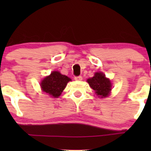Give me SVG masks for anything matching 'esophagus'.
Masks as SVG:
<instances>
[{
  "label": "esophagus",
  "mask_w": 151,
  "mask_h": 151,
  "mask_svg": "<svg viewBox=\"0 0 151 151\" xmlns=\"http://www.w3.org/2000/svg\"><path fill=\"white\" fill-rule=\"evenodd\" d=\"M74 80H77V81H81V80H83V77H82V76H77V77H74Z\"/></svg>",
  "instance_id": "obj_1"
}]
</instances>
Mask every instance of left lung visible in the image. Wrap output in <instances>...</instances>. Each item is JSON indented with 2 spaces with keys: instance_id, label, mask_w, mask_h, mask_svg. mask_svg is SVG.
I'll return each mask as SVG.
<instances>
[{
  "instance_id": "1",
  "label": "left lung",
  "mask_w": 151,
  "mask_h": 151,
  "mask_svg": "<svg viewBox=\"0 0 151 151\" xmlns=\"http://www.w3.org/2000/svg\"><path fill=\"white\" fill-rule=\"evenodd\" d=\"M88 83L92 89L95 91L99 97H106L110 93L112 84L109 79L106 78L105 75L101 72H96L92 78L88 79Z\"/></svg>"
}]
</instances>
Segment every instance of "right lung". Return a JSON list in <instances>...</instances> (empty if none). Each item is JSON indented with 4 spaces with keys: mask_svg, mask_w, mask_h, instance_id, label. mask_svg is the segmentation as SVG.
<instances>
[{
    "mask_svg": "<svg viewBox=\"0 0 151 151\" xmlns=\"http://www.w3.org/2000/svg\"><path fill=\"white\" fill-rule=\"evenodd\" d=\"M69 81H71V79L67 76L63 75L58 71H53L42 80L41 87L44 92L54 98H58Z\"/></svg>",
    "mask_w": 151,
    "mask_h": 151,
    "instance_id": "obj_1",
    "label": "right lung"
}]
</instances>
